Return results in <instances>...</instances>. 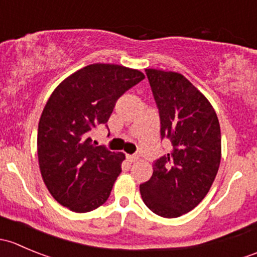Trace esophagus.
<instances>
[{
    "instance_id": "34e87169",
    "label": "esophagus",
    "mask_w": 257,
    "mask_h": 257,
    "mask_svg": "<svg viewBox=\"0 0 257 257\" xmlns=\"http://www.w3.org/2000/svg\"><path fill=\"white\" fill-rule=\"evenodd\" d=\"M126 159H128V162L134 163L138 160V155H126Z\"/></svg>"
}]
</instances>
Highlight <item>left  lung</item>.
Segmentation results:
<instances>
[{"label":"left lung","mask_w":257,"mask_h":257,"mask_svg":"<svg viewBox=\"0 0 257 257\" xmlns=\"http://www.w3.org/2000/svg\"><path fill=\"white\" fill-rule=\"evenodd\" d=\"M159 109L160 136L172 152L155 160L141 184L144 204L163 217H178L205 198L219 170L221 133L214 108L183 74L145 69Z\"/></svg>","instance_id":"8db88e82"}]
</instances>
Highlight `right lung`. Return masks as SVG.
<instances>
[{"label": "right lung", "instance_id": "add662e5", "mask_svg": "<svg viewBox=\"0 0 257 257\" xmlns=\"http://www.w3.org/2000/svg\"><path fill=\"white\" fill-rule=\"evenodd\" d=\"M144 78L137 69L95 63L53 90L38 123L37 153L43 181L61 205L88 212L108 200L125 155L97 147L90 133L107 126L116 100Z\"/></svg>", "mask_w": 257, "mask_h": 257}]
</instances>
